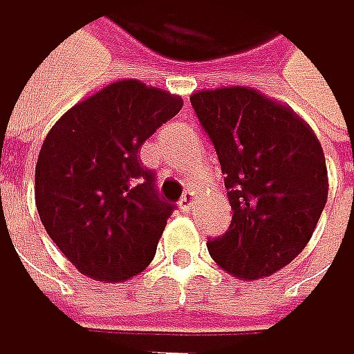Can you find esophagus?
Returning a JSON list of instances; mask_svg holds the SVG:
<instances>
[{
  "instance_id": "obj_1",
  "label": "esophagus",
  "mask_w": 354,
  "mask_h": 354,
  "mask_svg": "<svg viewBox=\"0 0 354 354\" xmlns=\"http://www.w3.org/2000/svg\"><path fill=\"white\" fill-rule=\"evenodd\" d=\"M178 205H180V209H183V212H191V209H193V205H195V195H193V193H185Z\"/></svg>"
}]
</instances>
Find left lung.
I'll use <instances>...</instances> for the list:
<instances>
[{
    "label": "left lung",
    "mask_w": 354,
    "mask_h": 354,
    "mask_svg": "<svg viewBox=\"0 0 354 354\" xmlns=\"http://www.w3.org/2000/svg\"><path fill=\"white\" fill-rule=\"evenodd\" d=\"M209 136L233 220L207 241L212 258L239 279L288 266L308 243L327 201V167L310 125L290 106L235 86L191 96Z\"/></svg>",
    "instance_id": "8db88e82"
}]
</instances>
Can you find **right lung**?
<instances>
[{"instance_id":"right-lung-1","label":"right lung","mask_w":354,"mask_h":354,"mask_svg":"<svg viewBox=\"0 0 354 354\" xmlns=\"http://www.w3.org/2000/svg\"><path fill=\"white\" fill-rule=\"evenodd\" d=\"M180 109V96L121 80L71 106L48 132L35 205L80 272L117 283L151 264L174 205L157 195L138 151Z\"/></svg>"}]
</instances>
